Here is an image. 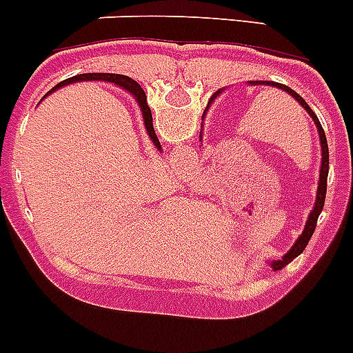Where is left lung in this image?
I'll return each mask as SVG.
<instances>
[{
  "label": "left lung",
  "instance_id": "1",
  "mask_svg": "<svg viewBox=\"0 0 353 353\" xmlns=\"http://www.w3.org/2000/svg\"><path fill=\"white\" fill-rule=\"evenodd\" d=\"M250 84H253V85H274V88H279V90H283V91H287L288 94H292V97H294L295 100L299 101L301 105H303L304 109L307 110V114H310V116H311V119L315 121L316 128H319L320 144H322V167H320V179H319V190H316V202H315V208H313V211H311L310 216H307L306 227H304V230H303V234H301L299 239L295 241V244H294V246H292L290 252H288L287 255H285L281 260H276V262H271L272 271H279V269H283L288 262H292V260H294L295 256H299L301 253H303V250H304V248H306V244L310 243L311 236H313V232H315L316 220H319L320 212H322V209H323V202H325L327 176H329V145H327L325 132H323L322 125H320L319 117L315 116V112L311 110V107L307 105L306 101H304L303 97H299V94L295 93L294 90H290L288 85L279 84V82H271V81H252V82H250ZM218 93H220V91H218Z\"/></svg>",
  "mask_w": 353,
  "mask_h": 353
}]
</instances>
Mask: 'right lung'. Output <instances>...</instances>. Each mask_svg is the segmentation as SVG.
<instances>
[{"label": "right lung", "instance_id": "1", "mask_svg": "<svg viewBox=\"0 0 353 353\" xmlns=\"http://www.w3.org/2000/svg\"><path fill=\"white\" fill-rule=\"evenodd\" d=\"M77 81H107V82H114V84H117L119 88H125L126 91H130L133 97L137 98L139 105H141L142 116H144V125L149 133V137H151V141L154 142V145H157L158 149H161L160 141H158L157 133H154V128H153V116H151V109H149L148 105V98H145L144 90H142L141 84H139L137 81H133V79L126 77V75H117V74H82V75H75V77L59 82V84L56 85V88H52L49 93H52L54 90H58V88H61V85L70 84V82H77Z\"/></svg>", "mask_w": 353, "mask_h": 353}]
</instances>
